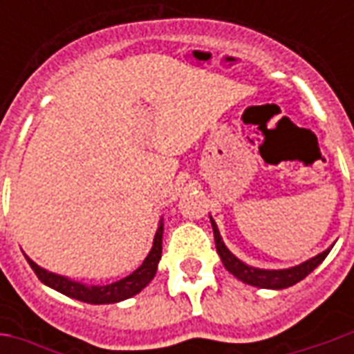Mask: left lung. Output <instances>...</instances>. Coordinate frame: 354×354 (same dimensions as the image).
<instances>
[{
	"label": "left lung",
	"instance_id": "1",
	"mask_svg": "<svg viewBox=\"0 0 354 354\" xmlns=\"http://www.w3.org/2000/svg\"><path fill=\"white\" fill-rule=\"evenodd\" d=\"M210 223H212V231H214V241H216V250L222 258L223 267L230 271L231 274H235L239 281L246 282L250 286H258V288H271V290H281L288 288L296 282L304 281L307 274L311 273L315 267H319L322 263V260L330 254V248L324 250L319 256H315L311 260L304 261L296 267H290V269H258V267L246 266L245 261H241L237 256H233L230 252V248L223 245L222 235L216 227V222L210 218Z\"/></svg>",
	"mask_w": 354,
	"mask_h": 354
}]
</instances>
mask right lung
Returning a JSON list of instances; mask_svg holds the SVG:
<instances>
[{
	"label": "right lung",
	"instance_id": "1",
	"mask_svg": "<svg viewBox=\"0 0 354 354\" xmlns=\"http://www.w3.org/2000/svg\"><path fill=\"white\" fill-rule=\"evenodd\" d=\"M162 252V222L159 223L157 227V233H155L153 246L147 254V258L144 260V263L132 271L129 277H124L121 281L111 282V284H106V286H88V284H83V282L72 281L68 277H62V274L50 273L47 269L39 267L35 261H32L26 256L28 263L34 269V273L37 274V279L47 284L50 288H55L60 294H64L68 297H73V299H80V301H85V304H117V301H123V299H129V297L136 296L138 292L146 288L149 282L153 281L155 273H157V263L161 260Z\"/></svg>",
	"mask_w": 354,
	"mask_h": 354
}]
</instances>
